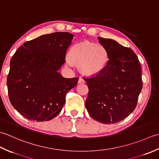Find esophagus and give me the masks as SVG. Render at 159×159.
<instances>
[{"label": "esophagus", "mask_w": 159, "mask_h": 159, "mask_svg": "<svg viewBox=\"0 0 159 159\" xmlns=\"http://www.w3.org/2000/svg\"><path fill=\"white\" fill-rule=\"evenodd\" d=\"M85 83V80H84L83 78H79V84H83V83Z\"/></svg>", "instance_id": "esophagus-1"}]
</instances>
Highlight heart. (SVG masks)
I'll use <instances>...</instances> for the list:
<instances>
[{"label":"heart","instance_id":"obj_1","mask_svg":"<svg viewBox=\"0 0 159 159\" xmlns=\"http://www.w3.org/2000/svg\"><path fill=\"white\" fill-rule=\"evenodd\" d=\"M68 59L79 65L80 72L85 75L93 76L100 73L106 67L109 52L102 45L83 42L74 44L70 48Z\"/></svg>","mask_w":159,"mask_h":159}]
</instances>
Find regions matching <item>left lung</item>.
<instances>
[{
	"instance_id": "8db88e82",
	"label": "left lung",
	"mask_w": 159,
	"mask_h": 159,
	"mask_svg": "<svg viewBox=\"0 0 159 159\" xmlns=\"http://www.w3.org/2000/svg\"><path fill=\"white\" fill-rule=\"evenodd\" d=\"M98 39L108 50L109 60L100 73L85 79L89 88L85 107L93 120L113 124L135 109L143 86L141 68L130 48L113 39Z\"/></svg>"
}]
</instances>
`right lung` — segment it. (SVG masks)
<instances>
[{
    "mask_svg": "<svg viewBox=\"0 0 159 159\" xmlns=\"http://www.w3.org/2000/svg\"><path fill=\"white\" fill-rule=\"evenodd\" d=\"M74 35L56 32L25 42L10 61L7 85L12 106L24 117L37 121L55 117L66 102L67 92L79 78L66 79L58 71Z\"/></svg>",
    "mask_w": 159,
    "mask_h": 159,
    "instance_id": "obj_1",
    "label": "right lung"
}]
</instances>
